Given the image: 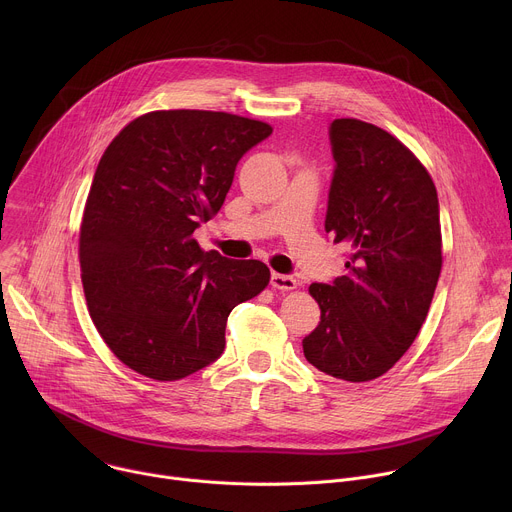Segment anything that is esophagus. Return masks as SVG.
<instances>
[{"label": "esophagus", "instance_id": "1", "mask_svg": "<svg viewBox=\"0 0 512 512\" xmlns=\"http://www.w3.org/2000/svg\"><path fill=\"white\" fill-rule=\"evenodd\" d=\"M298 281L294 275H285V273H271V287L287 291V289H296Z\"/></svg>", "mask_w": 512, "mask_h": 512}]
</instances>
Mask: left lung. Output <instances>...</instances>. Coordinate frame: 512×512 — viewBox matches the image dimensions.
<instances>
[{
    "label": "left lung",
    "mask_w": 512,
    "mask_h": 512,
    "mask_svg": "<svg viewBox=\"0 0 512 512\" xmlns=\"http://www.w3.org/2000/svg\"><path fill=\"white\" fill-rule=\"evenodd\" d=\"M330 145L324 227L346 249V275L310 285L320 322L302 346L318 371L364 383L385 375L425 322L442 271L440 202L421 162L385 129L334 119Z\"/></svg>",
    "instance_id": "obj_1"
}]
</instances>
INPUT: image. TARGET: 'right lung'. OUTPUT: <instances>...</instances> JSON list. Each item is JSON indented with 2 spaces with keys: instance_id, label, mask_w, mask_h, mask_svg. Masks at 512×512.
Listing matches in <instances>:
<instances>
[{
  "instance_id": "1",
  "label": "right lung",
  "mask_w": 512,
  "mask_h": 512,
  "mask_svg": "<svg viewBox=\"0 0 512 512\" xmlns=\"http://www.w3.org/2000/svg\"><path fill=\"white\" fill-rule=\"evenodd\" d=\"M271 131L221 111H154L105 150L81 225L83 289L99 334L135 373L178 381L208 367L231 310L269 283L265 263L206 253L192 233Z\"/></svg>"
}]
</instances>
